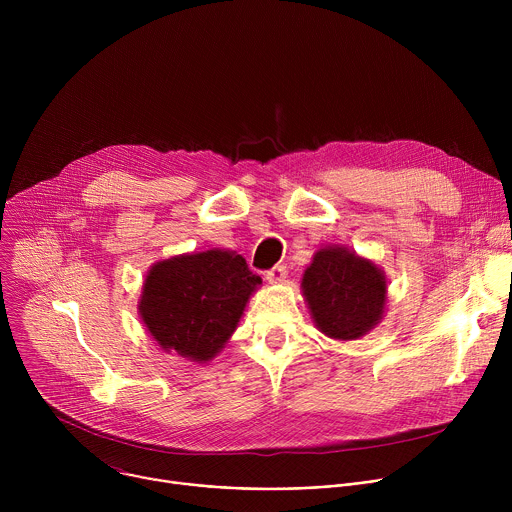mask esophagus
Instances as JSON below:
<instances>
[{
    "mask_svg": "<svg viewBox=\"0 0 512 512\" xmlns=\"http://www.w3.org/2000/svg\"><path fill=\"white\" fill-rule=\"evenodd\" d=\"M267 281L269 283H281L285 277H287V267L285 265H275V267H271L269 271H267Z\"/></svg>",
    "mask_w": 512,
    "mask_h": 512,
    "instance_id": "esophagus-1",
    "label": "esophagus"
}]
</instances>
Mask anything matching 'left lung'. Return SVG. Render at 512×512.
<instances>
[{
  "label": "left lung",
  "instance_id": "obj_1",
  "mask_svg": "<svg viewBox=\"0 0 512 512\" xmlns=\"http://www.w3.org/2000/svg\"><path fill=\"white\" fill-rule=\"evenodd\" d=\"M302 287L318 330L330 338H360L385 310L387 281L381 269L340 247L314 255Z\"/></svg>",
  "mask_w": 512,
  "mask_h": 512
}]
</instances>
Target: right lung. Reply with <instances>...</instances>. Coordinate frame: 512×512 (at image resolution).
Returning <instances> with one entry per match:
<instances>
[{
    "label": "right lung",
    "instance_id": "right-lung-1",
    "mask_svg": "<svg viewBox=\"0 0 512 512\" xmlns=\"http://www.w3.org/2000/svg\"><path fill=\"white\" fill-rule=\"evenodd\" d=\"M259 283L261 277L231 251L174 257L148 273L139 314L164 350L204 362L235 332Z\"/></svg>",
    "mask_w": 512,
    "mask_h": 512
}]
</instances>
